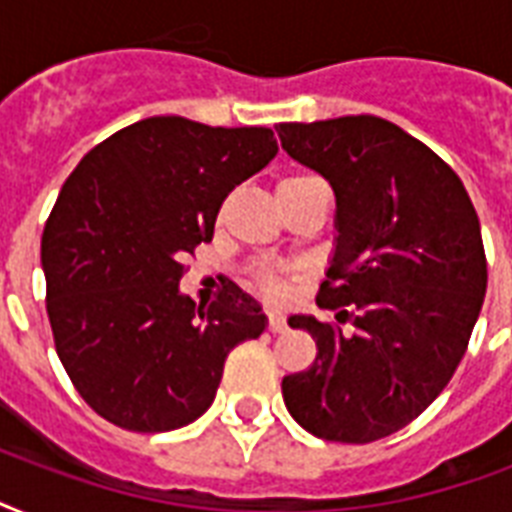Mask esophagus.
I'll use <instances>...</instances> for the list:
<instances>
[{
  "instance_id": "1",
  "label": "esophagus",
  "mask_w": 512,
  "mask_h": 512,
  "mask_svg": "<svg viewBox=\"0 0 512 512\" xmlns=\"http://www.w3.org/2000/svg\"><path fill=\"white\" fill-rule=\"evenodd\" d=\"M284 329H287L284 319H281L279 313H271V316H268V332H273V335H279V332H284Z\"/></svg>"
}]
</instances>
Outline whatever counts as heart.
<instances>
[{
  "instance_id": "1",
  "label": "heart",
  "mask_w": 512,
  "mask_h": 512,
  "mask_svg": "<svg viewBox=\"0 0 512 512\" xmlns=\"http://www.w3.org/2000/svg\"><path fill=\"white\" fill-rule=\"evenodd\" d=\"M303 180H311V177H308V175H289V177H284L276 191H284V188H289V185L303 183ZM257 287L263 289L265 295L271 297V300H284V295H287V289H284V284H281V281L276 279V276H268V273H263V276L257 279Z\"/></svg>"
}]
</instances>
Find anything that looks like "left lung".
Listing matches in <instances>:
<instances>
[{
  "instance_id": "obj_1",
  "label": "left lung",
  "mask_w": 512,
  "mask_h": 512,
  "mask_svg": "<svg viewBox=\"0 0 512 512\" xmlns=\"http://www.w3.org/2000/svg\"><path fill=\"white\" fill-rule=\"evenodd\" d=\"M276 132L335 191V255L316 303L353 324L345 335L289 316L319 353L281 380L284 404L313 436L369 444L420 417L465 356L486 295L481 225L457 172L380 116Z\"/></svg>"
}]
</instances>
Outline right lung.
<instances>
[{"label":"right lung","instance_id":"1","mask_svg":"<svg viewBox=\"0 0 512 512\" xmlns=\"http://www.w3.org/2000/svg\"><path fill=\"white\" fill-rule=\"evenodd\" d=\"M276 154L268 127L151 116L68 175L42 233L47 316L60 364L103 420L135 433L199 420L228 353L263 335L255 297L231 284L196 308L180 279L225 196Z\"/></svg>","mask_w":512,"mask_h":512}]
</instances>
